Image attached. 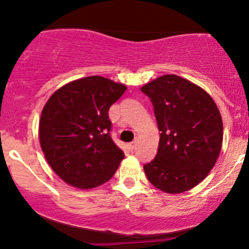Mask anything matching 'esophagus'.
Returning <instances> with one entry per match:
<instances>
[{
  "label": "esophagus",
  "instance_id": "34e87169",
  "mask_svg": "<svg viewBox=\"0 0 249 249\" xmlns=\"http://www.w3.org/2000/svg\"><path fill=\"white\" fill-rule=\"evenodd\" d=\"M127 147H129V149H130V150H134V149H135V147H136V142L129 143V144H127Z\"/></svg>",
  "mask_w": 249,
  "mask_h": 249
}]
</instances>
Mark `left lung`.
<instances>
[{
	"label": "left lung",
	"mask_w": 249,
	"mask_h": 249,
	"mask_svg": "<svg viewBox=\"0 0 249 249\" xmlns=\"http://www.w3.org/2000/svg\"><path fill=\"white\" fill-rule=\"evenodd\" d=\"M150 99L160 134L154 159L143 166L154 187L169 194L187 192L214 166L223 142V122L212 97L175 74L141 88Z\"/></svg>",
	"instance_id": "1"
}]
</instances>
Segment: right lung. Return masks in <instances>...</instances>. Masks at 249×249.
<instances>
[{
    "label": "right lung",
    "mask_w": 249,
    "mask_h": 249,
    "mask_svg": "<svg viewBox=\"0 0 249 249\" xmlns=\"http://www.w3.org/2000/svg\"><path fill=\"white\" fill-rule=\"evenodd\" d=\"M126 87L100 76L64 85L48 100L39 122V141L48 164L69 184L99 187L112 178L124 152L110 137L109 107Z\"/></svg>",
    "instance_id": "obj_1"
}]
</instances>
